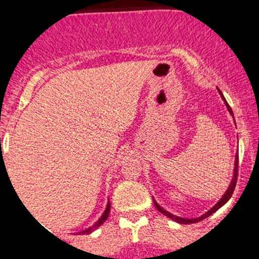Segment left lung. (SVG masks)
<instances>
[{
  "mask_svg": "<svg viewBox=\"0 0 259 259\" xmlns=\"http://www.w3.org/2000/svg\"><path fill=\"white\" fill-rule=\"evenodd\" d=\"M218 92H219V95H221L222 100H223V101H224V105H226V106H227L228 113H230L231 115H232V118H233L232 109H231L230 105H228V104H227V101H226V98H224L223 93L221 92V89H218ZM233 122H235V119H233ZM235 124H236V122H235ZM237 166H239V154H237V153H236V157H235V164H233L232 180H231L230 185H228L227 191L224 192L223 196H222V197H221V200H219L218 202L215 203V205H214V206L211 207V209L207 210V211L205 212V214L201 215V217H197V218H182V217H178V215H174V214H171L170 211H167V210H164L163 207H162L161 205H159V203H158L157 201L154 200V198H153V202H154V205H155V207H157L158 211L162 212V214H163V215H166L167 218L172 219V221H174V222H176V223H180V224H192V223H197V222L202 221V219L207 218V217H210V215H211V214H214V212L217 211V210L221 209V207L223 206L224 203H227V202H228V200H230L231 196H232L233 191H235V187H236V182H237Z\"/></svg>",
  "mask_w": 259,
  "mask_h": 259,
  "instance_id": "8db88e82",
  "label": "left lung"
}]
</instances>
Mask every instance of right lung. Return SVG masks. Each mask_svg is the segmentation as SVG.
<instances>
[{"label": "right lung", "mask_w": 259, "mask_h": 259, "mask_svg": "<svg viewBox=\"0 0 259 259\" xmlns=\"http://www.w3.org/2000/svg\"><path fill=\"white\" fill-rule=\"evenodd\" d=\"M110 201H107V205H106V209H105V211H104V214L101 215V218L98 219L97 222H96L95 224H93L92 227H89V228H87L85 231H81V232H77L80 235V233H81V235H88V233H92L93 231L95 230H97L98 227H100V226H101V224H104L105 223V221H106L107 219V217H109V214H110Z\"/></svg>", "instance_id": "add662e5"}]
</instances>
